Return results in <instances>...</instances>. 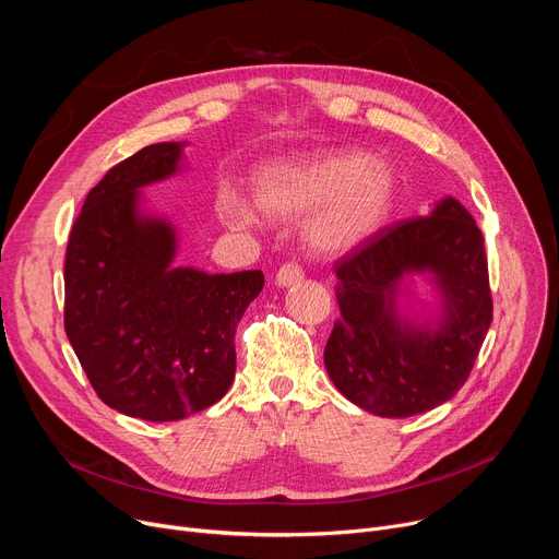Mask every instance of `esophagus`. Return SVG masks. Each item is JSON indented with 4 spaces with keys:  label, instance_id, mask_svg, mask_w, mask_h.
Here are the masks:
<instances>
[{
    "label": "esophagus",
    "instance_id": "34e87169",
    "mask_svg": "<svg viewBox=\"0 0 559 559\" xmlns=\"http://www.w3.org/2000/svg\"><path fill=\"white\" fill-rule=\"evenodd\" d=\"M304 278V270L299 267L297 262H285L283 267L276 272V285L278 287H287V285H295V283H299Z\"/></svg>",
    "mask_w": 559,
    "mask_h": 559
}]
</instances>
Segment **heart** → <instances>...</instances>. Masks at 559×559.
Returning a JSON list of instances; mask_svg holds the SVG:
<instances>
[{"label": "heart", "instance_id": "b5f03b06", "mask_svg": "<svg viewBox=\"0 0 559 559\" xmlns=\"http://www.w3.org/2000/svg\"><path fill=\"white\" fill-rule=\"evenodd\" d=\"M396 176L365 152H333L264 165L251 183L253 203L233 186L217 192V213L233 228L272 219H306V240L319 253H346L385 224Z\"/></svg>", "mask_w": 559, "mask_h": 559}]
</instances>
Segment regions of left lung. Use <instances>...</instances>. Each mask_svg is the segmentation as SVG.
Masks as SVG:
<instances>
[{"label":"left lung","instance_id":"8db88e82","mask_svg":"<svg viewBox=\"0 0 559 559\" xmlns=\"http://www.w3.org/2000/svg\"><path fill=\"white\" fill-rule=\"evenodd\" d=\"M421 273L440 295V317L409 320L397 306L404 278ZM342 317L324 365L358 407L405 419L453 399L474 369L491 324L483 233L464 205L444 197L426 217L376 230L335 262Z\"/></svg>","mask_w":559,"mask_h":559}]
</instances>
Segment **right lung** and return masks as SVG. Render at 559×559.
<instances>
[{"label": "right lung", "mask_w": 559, "mask_h": 559, "mask_svg": "<svg viewBox=\"0 0 559 559\" xmlns=\"http://www.w3.org/2000/svg\"><path fill=\"white\" fill-rule=\"evenodd\" d=\"M186 142H158L87 192L66 253V333L97 396L144 421H179L235 378V329L260 295L258 270L174 267L176 228L140 190L181 169Z\"/></svg>", "instance_id": "obj_1"}]
</instances>
